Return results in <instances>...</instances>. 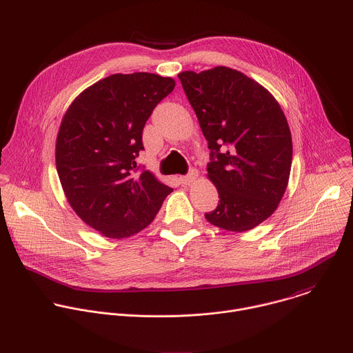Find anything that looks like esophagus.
<instances>
[{
    "instance_id": "1",
    "label": "esophagus",
    "mask_w": 353,
    "mask_h": 353,
    "mask_svg": "<svg viewBox=\"0 0 353 353\" xmlns=\"http://www.w3.org/2000/svg\"><path fill=\"white\" fill-rule=\"evenodd\" d=\"M196 179H198V172H196V170H191V173H190L188 176L179 177V181H180L181 185H190V184H192Z\"/></svg>"
}]
</instances>
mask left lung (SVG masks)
I'll use <instances>...</instances> for the list:
<instances>
[{
  "label": "left lung",
  "instance_id": "left-lung-1",
  "mask_svg": "<svg viewBox=\"0 0 353 353\" xmlns=\"http://www.w3.org/2000/svg\"><path fill=\"white\" fill-rule=\"evenodd\" d=\"M179 78L208 141L207 176L221 198L205 219L229 232L254 229L276 211L290 174L292 135L279 103L229 67Z\"/></svg>",
  "mask_w": 353,
  "mask_h": 353
}]
</instances>
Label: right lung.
Listing matches in <instances>:
<instances>
[{
  "mask_svg": "<svg viewBox=\"0 0 353 353\" xmlns=\"http://www.w3.org/2000/svg\"><path fill=\"white\" fill-rule=\"evenodd\" d=\"M174 79L149 72L113 74L82 90L56 139V166L68 204L109 239L143 230L173 191L157 176L137 173L142 130Z\"/></svg>",
  "mask_w": 353,
  "mask_h": 353,
  "instance_id": "obj_1",
  "label": "right lung"
}]
</instances>
